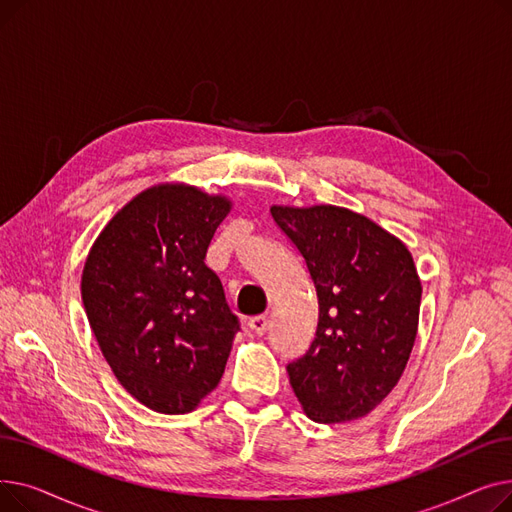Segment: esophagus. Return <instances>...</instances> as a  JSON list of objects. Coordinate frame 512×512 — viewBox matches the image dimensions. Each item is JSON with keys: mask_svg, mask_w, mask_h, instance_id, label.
I'll use <instances>...</instances> for the list:
<instances>
[{"mask_svg": "<svg viewBox=\"0 0 512 512\" xmlns=\"http://www.w3.org/2000/svg\"><path fill=\"white\" fill-rule=\"evenodd\" d=\"M249 328L253 334L257 336H263L267 332V328H270V319H267L265 315H257V317H251L249 319Z\"/></svg>", "mask_w": 512, "mask_h": 512, "instance_id": "obj_1", "label": "esophagus"}]
</instances>
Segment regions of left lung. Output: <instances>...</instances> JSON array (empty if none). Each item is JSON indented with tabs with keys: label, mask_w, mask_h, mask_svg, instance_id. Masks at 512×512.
I'll use <instances>...</instances> for the list:
<instances>
[{
	"label": "left lung",
	"mask_w": 512,
	"mask_h": 512,
	"mask_svg": "<svg viewBox=\"0 0 512 512\" xmlns=\"http://www.w3.org/2000/svg\"><path fill=\"white\" fill-rule=\"evenodd\" d=\"M317 292L309 351L286 371L305 415L355 421L398 384L419 328L421 280L405 242L338 205H272Z\"/></svg>",
	"instance_id": "left-lung-1"
}]
</instances>
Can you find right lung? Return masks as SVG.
Instances as JSON below:
<instances>
[{
    "mask_svg": "<svg viewBox=\"0 0 512 512\" xmlns=\"http://www.w3.org/2000/svg\"><path fill=\"white\" fill-rule=\"evenodd\" d=\"M230 209L226 195L161 182L116 211L87 255L89 326L122 388L155 413L195 411L224 375L238 319L203 259Z\"/></svg>",
    "mask_w": 512,
    "mask_h": 512,
    "instance_id": "1",
    "label": "right lung"
}]
</instances>
